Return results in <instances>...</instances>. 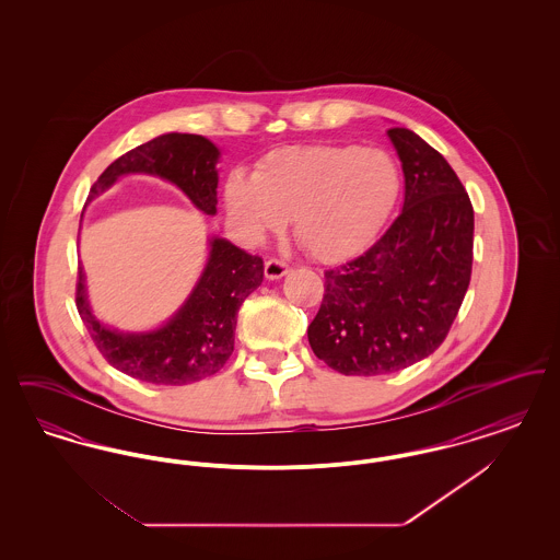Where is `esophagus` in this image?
<instances>
[{
	"label": "esophagus",
	"instance_id": "esophagus-1",
	"mask_svg": "<svg viewBox=\"0 0 560 560\" xmlns=\"http://www.w3.org/2000/svg\"><path fill=\"white\" fill-rule=\"evenodd\" d=\"M290 272V265L288 262H283V260H277V258H270L267 260V265H265V275H267V279H281L283 275H288Z\"/></svg>",
	"mask_w": 560,
	"mask_h": 560
}]
</instances>
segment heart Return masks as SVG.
Listing matches in <instances>:
<instances>
[{
	"label": "heart",
	"mask_w": 560,
	"mask_h": 560,
	"mask_svg": "<svg viewBox=\"0 0 560 560\" xmlns=\"http://www.w3.org/2000/svg\"><path fill=\"white\" fill-rule=\"evenodd\" d=\"M399 187L395 161L380 149L302 144L268 153L254 176L231 174L224 201L247 240L262 241L292 218L308 256L342 262L372 243Z\"/></svg>",
	"instance_id": "obj_1"
}]
</instances>
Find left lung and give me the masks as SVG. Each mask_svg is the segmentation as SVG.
Returning a JSON list of instances; mask_svg holds the SVG:
<instances>
[{
    "mask_svg": "<svg viewBox=\"0 0 560 560\" xmlns=\"http://www.w3.org/2000/svg\"><path fill=\"white\" fill-rule=\"evenodd\" d=\"M405 174L402 212L359 258L325 270L313 352L345 375L399 372L443 345L472 272L475 210L445 158L390 128Z\"/></svg>",
    "mask_w": 560,
    "mask_h": 560,
    "instance_id": "obj_1",
    "label": "left lung"
}]
</instances>
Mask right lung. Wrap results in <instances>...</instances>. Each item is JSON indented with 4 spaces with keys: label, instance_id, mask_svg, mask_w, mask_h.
I'll return each mask as SVG.
<instances>
[{
    "label": "right lung",
    "instance_id": "obj_1",
    "mask_svg": "<svg viewBox=\"0 0 560 560\" xmlns=\"http://www.w3.org/2000/svg\"><path fill=\"white\" fill-rule=\"evenodd\" d=\"M218 158L220 151L203 136L163 133L113 161L90 188L88 201L107 190L119 176L138 172L174 183L201 212L213 215ZM210 245L206 270L185 306L149 334H124L96 319L85 298L83 268H78V313L90 338L115 370L149 384L183 386L224 368L235 348L241 304L260 288L265 262L231 241L213 237Z\"/></svg>",
    "mask_w": 560,
    "mask_h": 560
}]
</instances>
